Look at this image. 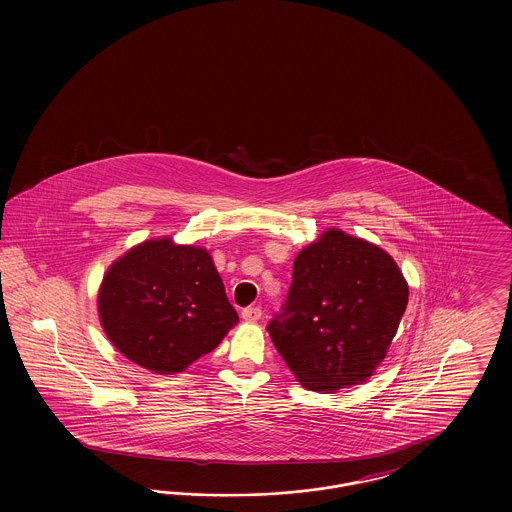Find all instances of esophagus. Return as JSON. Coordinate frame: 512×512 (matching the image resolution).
Wrapping results in <instances>:
<instances>
[{
	"label": "esophagus",
	"instance_id": "1",
	"mask_svg": "<svg viewBox=\"0 0 512 512\" xmlns=\"http://www.w3.org/2000/svg\"><path fill=\"white\" fill-rule=\"evenodd\" d=\"M261 309L259 307H245L244 311H242V318L247 320V322H257L259 318H261Z\"/></svg>",
	"mask_w": 512,
	"mask_h": 512
}]
</instances>
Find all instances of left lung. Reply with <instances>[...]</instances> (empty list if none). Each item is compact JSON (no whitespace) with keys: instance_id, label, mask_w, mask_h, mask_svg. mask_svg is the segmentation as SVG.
I'll list each match as a JSON object with an SVG mask.
<instances>
[{"instance_id":"1","label":"left lung","mask_w":512,"mask_h":512,"mask_svg":"<svg viewBox=\"0 0 512 512\" xmlns=\"http://www.w3.org/2000/svg\"><path fill=\"white\" fill-rule=\"evenodd\" d=\"M407 303L409 286L384 249L328 230L295 257L267 330L303 388L332 393L382 363Z\"/></svg>"}]
</instances>
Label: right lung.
Instances as JSON below:
<instances>
[{"instance_id":"obj_1","label":"right lung","mask_w":512,"mask_h":512,"mask_svg":"<svg viewBox=\"0 0 512 512\" xmlns=\"http://www.w3.org/2000/svg\"><path fill=\"white\" fill-rule=\"evenodd\" d=\"M98 301L107 338L159 374L211 353L238 322L211 255L171 240L130 249L107 270Z\"/></svg>"}]
</instances>
